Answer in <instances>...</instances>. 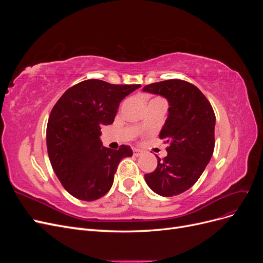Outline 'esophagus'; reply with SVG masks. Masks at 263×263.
<instances>
[{
  "label": "esophagus",
  "mask_w": 263,
  "mask_h": 263,
  "mask_svg": "<svg viewBox=\"0 0 263 263\" xmlns=\"http://www.w3.org/2000/svg\"><path fill=\"white\" fill-rule=\"evenodd\" d=\"M141 153H142V151L140 149H136V148L134 149V155L136 156V157H139L141 155Z\"/></svg>",
  "instance_id": "34e87169"
}]
</instances>
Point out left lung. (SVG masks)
I'll use <instances>...</instances> for the list:
<instances>
[{
	"label": "left lung",
	"instance_id": "obj_1",
	"mask_svg": "<svg viewBox=\"0 0 263 263\" xmlns=\"http://www.w3.org/2000/svg\"><path fill=\"white\" fill-rule=\"evenodd\" d=\"M142 91L169 102L168 118L159 134L169 147L158 158L154 172L145 174L155 193L170 197L185 192L200 179L215 147V117L205 95L193 84L172 79L146 85Z\"/></svg>",
	"mask_w": 263,
	"mask_h": 263
}]
</instances>
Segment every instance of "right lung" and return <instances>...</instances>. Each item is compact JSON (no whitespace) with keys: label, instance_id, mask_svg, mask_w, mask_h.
<instances>
[{"label":"right lung","instance_id":"right-lung-1","mask_svg":"<svg viewBox=\"0 0 263 263\" xmlns=\"http://www.w3.org/2000/svg\"><path fill=\"white\" fill-rule=\"evenodd\" d=\"M140 84H110L90 79L71 86L55 103L47 124V150L62 186L82 201L104 196L117 165L132 157L129 146H103L101 127L113 124L121 101Z\"/></svg>","mask_w":263,"mask_h":263}]
</instances>
